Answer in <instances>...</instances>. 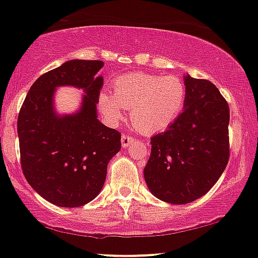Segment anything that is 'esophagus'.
I'll return each instance as SVG.
<instances>
[{
  "instance_id": "1",
  "label": "esophagus",
  "mask_w": 258,
  "mask_h": 258,
  "mask_svg": "<svg viewBox=\"0 0 258 258\" xmlns=\"http://www.w3.org/2000/svg\"><path fill=\"white\" fill-rule=\"evenodd\" d=\"M120 141H122V147L126 148L134 142V138L130 135H122V140H120Z\"/></svg>"
}]
</instances>
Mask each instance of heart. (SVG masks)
Listing matches in <instances>:
<instances>
[{
    "mask_svg": "<svg viewBox=\"0 0 258 258\" xmlns=\"http://www.w3.org/2000/svg\"><path fill=\"white\" fill-rule=\"evenodd\" d=\"M112 94L99 95V110L112 125L119 123L124 109H132L130 118L144 133H157L176 122L185 107L187 91L179 76L129 73L111 85Z\"/></svg>",
    "mask_w": 258,
    "mask_h": 258,
    "instance_id": "obj_1",
    "label": "heart"
}]
</instances>
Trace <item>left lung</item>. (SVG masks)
<instances>
[{
  "label": "left lung",
  "mask_w": 258,
  "mask_h": 258,
  "mask_svg": "<svg viewBox=\"0 0 258 258\" xmlns=\"http://www.w3.org/2000/svg\"><path fill=\"white\" fill-rule=\"evenodd\" d=\"M185 107L166 132L151 139L144 170L146 184L157 199L185 205L211 190L230 158V109L214 84L184 76Z\"/></svg>",
  "instance_id": "obj_1"
}]
</instances>
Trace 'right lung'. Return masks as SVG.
Instances as JSON below:
<instances>
[{"mask_svg":"<svg viewBox=\"0 0 258 258\" xmlns=\"http://www.w3.org/2000/svg\"><path fill=\"white\" fill-rule=\"evenodd\" d=\"M103 61L72 59L34 81L18 117L21 167L28 184L46 201L80 207L98 196L107 164L120 149V133L98 119ZM73 85L85 94L81 109L58 115L53 105L57 87Z\"/></svg>","mask_w":258,"mask_h":258,"instance_id":"add662e5","label":"right lung"}]
</instances>
